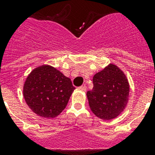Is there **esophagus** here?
I'll return each instance as SVG.
<instances>
[{"instance_id": "1", "label": "esophagus", "mask_w": 155, "mask_h": 155, "mask_svg": "<svg viewBox=\"0 0 155 155\" xmlns=\"http://www.w3.org/2000/svg\"><path fill=\"white\" fill-rule=\"evenodd\" d=\"M78 89L80 90V91H83V92H85L86 91V86H80V87H78Z\"/></svg>"}]
</instances>
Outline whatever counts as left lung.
<instances>
[{
	"label": "left lung",
	"instance_id": "1",
	"mask_svg": "<svg viewBox=\"0 0 155 155\" xmlns=\"http://www.w3.org/2000/svg\"><path fill=\"white\" fill-rule=\"evenodd\" d=\"M92 82L93 88L87 92L92 113L105 120L117 117L128 102L130 86L125 74L110 64L97 73Z\"/></svg>",
	"mask_w": 155,
	"mask_h": 155
}]
</instances>
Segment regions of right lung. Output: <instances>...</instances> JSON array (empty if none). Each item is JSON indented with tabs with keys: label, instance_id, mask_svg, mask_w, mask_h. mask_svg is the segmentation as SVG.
<instances>
[{
	"label": "right lung",
	"instance_id": "obj_1",
	"mask_svg": "<svg viewBox=\"0 0 155 155\" xmlns=\"http://www.w3.org/2000/svg\"><path fill=\"white\" fill-rule=\"evenodd\" d=\"M74 89L69 78L51 66L43 65L29 75L23 94L34 113L42 117L53 118L66 108Z\"/></svg>",
	"mask_w": 155,
	"mask_h": 155
}]
</instances>
